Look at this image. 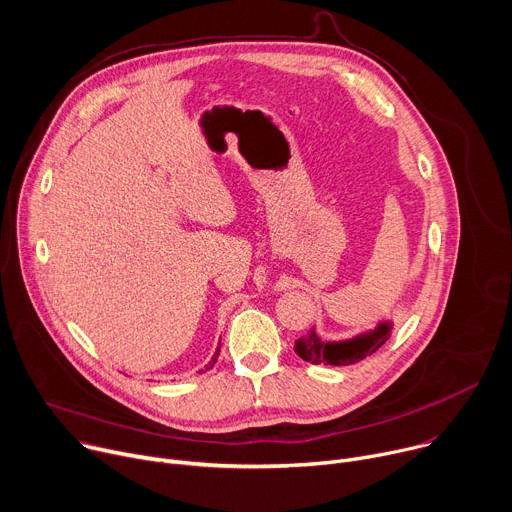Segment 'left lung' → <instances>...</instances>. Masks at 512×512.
Returning a JSON list of instances; mask_svg holds the SVG:
<instances>
[{
    "instance_id": "left-lung-1",
    "label": "left lung",
    "mask_w": 512,
    "mask_h": 512,
    "mask_svg": "<svg viewBox=\"0 0 512 512\" xmlns=\"http://www.w3.org/2000/svg\"><path fill=\"white\" fill-rule=\"evenodd\" d=\"M393 320H381L375 328L358 332L350 338L342 340H324L316 326L310 330L308 336H302L296 340V354L312 364H334V367H344V364H352L364 356L377 352L393 334Z\"/></svg>"
}]
</instances>
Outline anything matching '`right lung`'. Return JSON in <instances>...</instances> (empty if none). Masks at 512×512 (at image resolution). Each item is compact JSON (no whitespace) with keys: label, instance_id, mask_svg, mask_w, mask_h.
<instances>
[{"label":"right lung","instance_id":"obj_1","mask_svg":"<svg viewBox=\"0 0 512 512\" xmlns=\"http://www.w3.org/2000/svg\"><path fill=\"white\" fill-rule=\"evenodd\" d=\"M216 358H218V348H216V352H214V354H212V358H210V362H208V364H206V367H204V369H206V371H210V369H212V367H214V362H216Z\"/></svg>","mask_w":512,"mask_h":512}]
</instances>
